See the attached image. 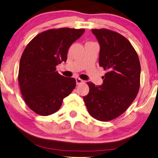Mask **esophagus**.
Instances as JSON below:
<instances>
[{"instance_id":"obj_1","label":"esophagus","mask_w":158,"mask_h":158,"mask_svg":"<svg viewBox=\"0 0 158 158\" xmlns=\"http://www.w3.org/2000/svg\"><path fill=\"white\" fill-rule=\"evenodd\" d=\"M76 84L77 85H80V84H81V83H82V82H83V81H82V80H81V78H79V77H76Z\"/></svg>"}]
</instances>
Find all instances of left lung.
<instances>
[{"instance_id":"1","label":"left lung","mask_w":158,"mask_h":158,"mask_svg":"<svg viewBox=\"0 0 158 158\" xmlns=\"http://www.w3.org/2000/svg\"><path fill=\"white\" fill-rule=\"evenodd\" d=\"M100 46L99 63L108 71L102 85L88 82L89 92L83 97L89 115L109 121L125 112L137 95L141 65L130 41L117 32L92 29Z\"/></svg>"}]
</instances>
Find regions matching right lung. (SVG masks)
<instances>
[{
    "label": "right lung",
    "instance_id": "1",
    "mask_svg": "<svg viewBox=\"0 0 158 158\" xmlns=\"http://www.w3.org/2000/svg\"><path fill=\"white\" fill-rule=\"evenodd\" d=\"M84 31V28L48 30L36 35L23 52L18 75L21 93L28 106L38 115L56 112L76 87L75 78L59 74L56 66L66 61L70 46Z\"/></svg>",
    "mask_w": 158,
    "mask_h": 158
}]
</instances>
